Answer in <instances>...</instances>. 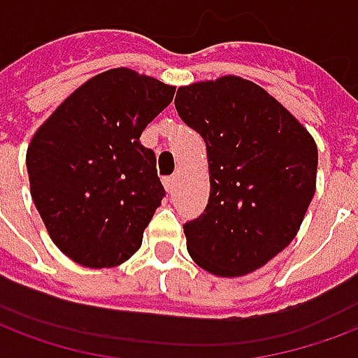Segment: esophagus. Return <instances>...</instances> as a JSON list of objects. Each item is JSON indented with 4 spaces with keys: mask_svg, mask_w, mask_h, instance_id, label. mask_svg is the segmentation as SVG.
Returning <instances> with one entry per match:
<instances>
[{
    "mask_svg": "<svg viewBox=\"0 0 358 358\" xmlns=\"http://www.w3.org/2000/svg\"><path fill=\"white\" fill-rule=\"evenodd\" d=\"M163 186H165L166 192L172 193V189H174V176H165L163 178Z\"/></svg>",
    "mask_w": 358,
    "mask_h": 358,
    "instance_id": "34e87169",
    "label": "esophagus"
}]
</instances>
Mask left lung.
Masks as SVG:
<instances>
[{
    "instance_id": "left-lung-1",
    "label": "left lung",
    "mask_w": 358,
    "mask_h": 358,
    "mask_svg": "<svg viewBox=\"0 0 358 358\" xmlns=\"http://www.w3.org/2000/svg\"><path fill=\"white\" fill-rule=\"evenodd\" d=\"M174 106L205 140L210 176L205 213L184 224L187 252L218 277L252 273L300 229L317 182L313 136L237 76L180 87Z\"/></svg>"
}]
</instances>
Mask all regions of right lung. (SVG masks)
Listing matches in <instances>:
<instances>
[{
	"instance_id": "obj_1",
	"label": "right lung",
	"mask_w": 358,
	"mask_h": 358,
	"mask_svg": "<svg viewBox=\"0 0 358 358\" xmlns=\"http://www.w3.org/2000/svg\"><path fill=\"white\" fill-rule=\"evenodd\" d=\"M174 87L129 68L98 73L34 134L26 166L52 243L85 267L123 264L165 197L155 153L140 144Z\"/></svg>"
}]
</instances>
